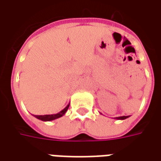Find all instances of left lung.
Wrapping results in <instances>:
<instances>
[{"label": "left lung", "instance_id": "1", "mask_svg": "<svg viewBox=\"0 0 161 161\" xmlns=\"http://www.w3.org/2000/svg\"><path fill=\"white\" fill-rule=\"evenodd\" d=\"M129 118V116H123V117H118V118H115L116 119H118V120H124V119H126V118Z\"/></svg>", "mask_w": 161, "mask_h": 161}]
</instances>
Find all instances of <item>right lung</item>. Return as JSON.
<instances>
[{
	"label": "right lung",
	"mask_w": 161,
	"mask_h": 161,
	"mask_svg": "<svg viewBox=\"0 0 161 161\" xmlns=\"http://www.w3.org/2000/svg\"><path fill=\"white\" fill-rule=\"evenodd\" d=\"M69 105H67L66 107L63 109V111H61L60 112L58 113H56V114H51V115H41V116H34L35 118H37V119H39V120H42V121H44V122H47V121H52V120H55V119H57V118H61V117H63V115L66 113V111H68V109L69 107Z\"/></svg>",
	"instance_id": "obj_1"
}]
</instances>
